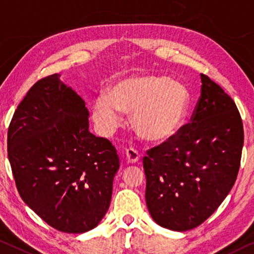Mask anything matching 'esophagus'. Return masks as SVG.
Returning <instances> with one entry per match:
<instances>
[{
    "label": "esophagus",
    "mask_w": 254,
    "mask_h": 254,
    "mask_svg": "<svg viewBox=\"0 0 254 254\" xmlns=\"http://www.w3.org/2000/svg\"><path fill=\"white\" fill-rule=\"evenodd\" d=\"M126 159H127V162L130 163H136L139 160V153L138 151H136L134 149H127L126 150Z\"/></svg>",
    "instance_id": "esophagus-1"
}]
</instances>
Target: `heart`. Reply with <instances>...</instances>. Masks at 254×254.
<instances>
[{"instance_id": "heart-1", "label": "heart", "mask_w": 254, "mask_h": 254, "mask_svg": "<svg viewBox=\"0 0 254 254\" xmlns=\"http://www.w3.org/2000/svg\"><path fill=\"white\" fill-rule=\"evenodd\" d=\"M190 107L189 89L166 76L139 75L116 81L107 96H100L92 108L97 129L109 136L120 126L124 114H131V124L140 137L162 143L177 134Z\"/></svg>"}]
</instances>
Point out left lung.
Instances as JSON below:
<instances>
[{
    "instance_id": "left-lung-1",
    "label": "left lung",
    "mask_w": 254,
    "mask_h": 254,
    "mask_svg": "<svg viewBox=\"0 0 254 254\" xmlns=\"http://www.w3.org/2000/svg\"><path fill=\"white\" fill-rule=\"evenodd\" d=\"M201 81L190 123L143 158L147 209L158 225L176 232L216 211L241 165L244 130L236 104L208 76L201 73Z\"/></svg>"
}]
</instances>
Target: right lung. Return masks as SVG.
I'll use <instances>...</instances> for the list:
<instances>
[{
	"label": "right lung",
	"instance_id": "right-lung-1",
	"mask_svg": "<svg viewBox=\"0 0 254 254\" xmlns=\"http://www.w3.org/2000/svg\"><path fill=\"white\" fill-rule=\"evenodd\" d=\"M88 110L59 73L34 84L7 130V157L25 203L58 231L80 234L107 213L119 158L88 130Z\"/></svg>",
	"mask_w": 254,
	"mask_h": 254
}]
</instances>
